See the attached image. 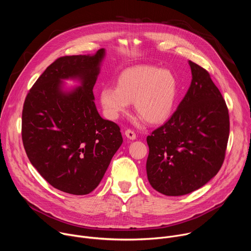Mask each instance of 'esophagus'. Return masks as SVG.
Masks as SVG:
<instances>
[{"mask_svg": "<svg viewBox=\"0 0 251 251\" xmlns=\"http://www.w3.org/2000/svg\"><path fill=\"white\" fill-rule=\"evenodd\" d=\"M125 136H126L128 139H130V140H135V139H136V134H135V132H134L133 130H131V129H127V130L125 131Z\"/></svg>", "mask_w": 251, "mask_h": 251, "instance_id": "1", "label": "esophagus"}]
</instances>
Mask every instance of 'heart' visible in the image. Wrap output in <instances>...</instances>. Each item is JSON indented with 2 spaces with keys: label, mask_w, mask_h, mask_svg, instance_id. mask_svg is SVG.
Returning a JSON list of instances; mask_svg holds the SVG:
<instances>
[{
  "label": "heart",
  "mask_w": 251,
  "mask_h": 251,
  "mask_svg": "<svg viewBox=\"0 0 251 251\" xmlns=\"http://www.w3.org/2000/svg\"><path fill=\"white\" fill-rule=\"evenodd\" d=\"M177 90V79L171 70L137 65L122 71L116 87L107 86L100 91V103L105 115L115 120L133 102L142 120L158 124L172 114Z\"/></svg>",
  "instance_id": "b5f03b06"
}]
</instances>
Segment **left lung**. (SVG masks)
<instances>
[{
    "label": "left lung",
    "instance_id": "left-lung-1",
    "mask_svg": "<svg viewBox=\"0 0 251 251\" xmlns=\"http://www.w3.org/2000/svg\"><path fill=\"white\" fill-rule=\"evenodd\" d=\"M192 82L172 117L147 137L150 185L166 196H184L223 166L229 136L226 101L209 74L193 61Z\"/></svg>",
    "mask_w": 251,
    "mask_h": 251
}]
</instances>
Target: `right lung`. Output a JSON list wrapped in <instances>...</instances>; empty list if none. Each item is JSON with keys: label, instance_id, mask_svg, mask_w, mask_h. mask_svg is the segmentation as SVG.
I'll return each instance as SVG.
<instances>
[{"label": "right lung", "instance_id": "obj_1", "mask_svg": "<svg viewBox=\"0 0 251 251\" xmlns=\"http://www.w3.org/2000/svg\"><path fill=\"white\" fill-rule=\"evenodd\" d=\"M105 55L61 56L29 89L23 108L22 138L27 158L53 188L71 195L91 193L101 182L123 138L119 126L103 119L93 87ZM81 85L63 89L62 80Z\"/></svg>", "mask_w": 251, "mask_h": 251}]
</instances>
